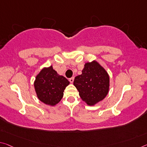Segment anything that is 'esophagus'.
Here are the masks:
<instances>
[{
	"mask_svg": "<svg viewBox=\"0 0 147 147\" xmlns=\"http://www.w3.org/2000/svg\"><path fill=\"white\" fill-rule=\"evenodd\" d=\"M69 81H70V82H71V84L73 83V82H74V77H72L71 78H69Z\"/></svg>",
	"mask_w": 147,
	"mask_h": 147,
	"instance_id": "obj_1",
	"label": "esophagus"
}]
</instances>
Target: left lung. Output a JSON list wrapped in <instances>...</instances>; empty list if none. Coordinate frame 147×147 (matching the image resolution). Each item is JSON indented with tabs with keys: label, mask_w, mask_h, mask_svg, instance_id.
Here are the masks:
<instances>
[{
	"label": "left lung",
	"mask_w": 147,
	"mask_h": 147,
	"mask_svg": "<svg viewBox=\"0 0 147 147\" xmlns=\"http://www.w3.org/2000/svg\"><path fill=\"white\" fill-rule=\"evenodd\" d=\"M83 101L89 106L103 100L110 86V78L107 71L95 60L87 62L82 74L76 76L73 82Z\"/></svg>",
	"instance_id": "obj_1"
}]
</instances>
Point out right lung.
<instances>
[{"label":"right lung","mask_w":147,"mask_h":147,"mask_svg":"<svg viewBox=\"0 0 147 147\" xmlns=\"http://www.w3.org/2000/svg\"><path fill=\"white\" fill-rule=\"evenodd\" d=\"M70 84L63 76L59 75L52 65L44 67L34 81L36 96L41 102L53 107L61 101L65 88Z\"/></svg>","instance_id":"1"}]
</instances>
